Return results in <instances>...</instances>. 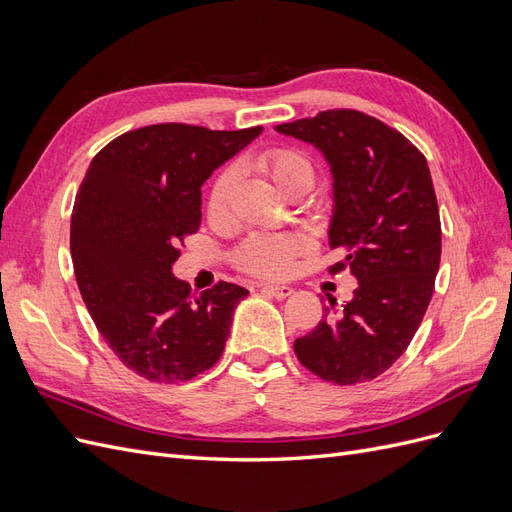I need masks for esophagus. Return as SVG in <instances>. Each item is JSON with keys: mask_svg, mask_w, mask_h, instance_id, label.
I'll list each match as a JSON object with an SVG mask.
<instances>
[{"mask_svg": "<svg viewBox=\"0 0 512 512\" xmlns=\"http://www.w3.org/2000/svg\"><path fill=\"white\" fill-rule=\"evenodd\" d=\"M262 292L267 294V297H273V299H286L292 294V288L288 286H262Z\"/></svg>", "mask_w": 512, "mask_h": 512, "instance_id": "esophagus-1", "label": "esophagus"}]
</instances>
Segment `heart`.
Instances as JSON below:
<instances>
[{
  "mask_svg": "<svg viewBox=\"0 0 512 512\" xmlns=\"http://www.w3.org/2000/svg\"><path fill=\"white\" fill-rule=\"evenodd\" d=\"M260 166L271 179L288 190L297 181H312V164L294 149H269L260 156ZM235 168H224L209 190V213L222 215L228 209L232 188H235ZM305 247L299 235H252L237 250V265L260 277H282L292 269V258Z\"/></svg>",
  "mask_w": 512,
  "mask_h": 512,
  "instance_id": "obj_1",
  "label": "heart"
}]
</instances>
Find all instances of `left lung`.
I'll list each match as a JSON object with an SVG mask.
<instances>
[{
    "mask_svg": "<svg viewBox=\"0 0 512 512\" xmlns=\"http://www.w3.org/2000/svg\"><path fill=\"white\" fill-rule=\"evenodd\" d=\"M322 151L333 175L331 250L359 280L342 309L324 307L294 352L318 378L361 384L384 374L421 324L436 284L442 228L427 160L408 138L352 108L275 126Z\"/></svg>",
    "mask_w": 512,
    "mask_h": 512,
    "instance_id": "8db88e82",
    "label": "left lung"
}]
</instances>
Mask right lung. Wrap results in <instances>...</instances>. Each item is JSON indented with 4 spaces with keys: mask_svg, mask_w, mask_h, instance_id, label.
<instances>
[{
    "mask_svg": "<svg viewBox=\"0 0 512 512\" xmlns=\"http://www.w3.org/2000/svg\"><path fill=\"white\" fill-rule=\"evenodd\" d=\"M260 132L156 123L117 136L87 168L70 224L76 284L108 348L145 380L188 382L224 352L247 290L196 294L173 265L200 226L203 183Z\"/></svg>",
    "mask_w": 512,
    "mask_h": 512,
    "instance_id": "obj_1",
    "label": "right lung"
}]
</instances>
